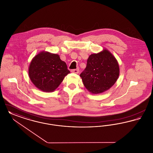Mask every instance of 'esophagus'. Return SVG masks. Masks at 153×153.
I'll list each match as a JSON object with an SVG mask.
<instances>
[{"instance_id":"1","label":"esophagus","mask_w":153,"mask_h":153,"mask_svg":"<svg viewBox=\"0 0 153 153\" xmlns=\"http://www.w3.org/2000/svg\"><path fill=\"white\" fill-rule=\"evenodd\" d=\"M71 72L75 73H79V69H72Z\"/></svg>"}]
</instances>
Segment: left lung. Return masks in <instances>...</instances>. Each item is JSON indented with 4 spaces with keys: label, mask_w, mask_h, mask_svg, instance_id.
Masks as SVG:
<instances>
[{
    "label": "left lung",
    "mask_w": 153,
    "mask_h": 153,
    "mask_svg": "<svg viewBox=\"0 0 153 153\" xmlns=\"http://www.w3.org/2000/svg\"><path fill=\"white\" fill-rule=\"evenodd\" d=\"M119 75L116 58L108 50L92 54L80 74L84 86L92 94L102 93L114 85Z\"/></svg>",
    "instance_id": "8db88e82"
}]
</instances>
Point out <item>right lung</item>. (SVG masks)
I'll use <instances>...</instances> for the list:
<instances>
[{
	"instance_id": "1",
	"label": "right lung",
	"mask_w": 153,
	"mask_h": 153,
	"mask_svg": "<svg viewBox=\"0 0 153 153\" xmlns=\"http://www.w3.org/2000/svg\"><path fill=\"white\" fill-rule=\"evenodd\" d=\"M70 71L58 54L42 51L32 59L30 79L34 85L44 92H53L59 85Z\"/></svg>"
}]
</instances>
